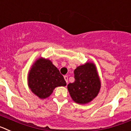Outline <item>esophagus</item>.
Instances as JSON below:
<instances>
[{"mask_svg":"<svg viewBox=\"0 0 131 131\" xmlns=\"http://www.w3.org/2000/svg\"><path fill=\"white\" fill-rule=\"evenodd\" d=\"M64 80H65L66 82H67V83H68V76H64Z\"/></svg>","mask_w":131,"mask_h":131,"instance_id":"34e87169","label":"esophagus"}]
</instances>
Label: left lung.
I'll list each match as a JSON object with an SVG mask.
<instances>
[{"mask_svg": "<svg viewBox=\"0 0 131 131\" xmlns=\"http://www.w3.org/2000/svg\"><path fill=\"white\" fill-rule=\"evenodd\" d=\"M74 73V82L67 86L72 99L80 104L91 102L97 96L101 86L95 65L87 62L77 67Z\"/></svg>", "mask_w": 131, "mask_h": 131, "instance_id": "obj_1", "label": "left lung"}]
</instances>
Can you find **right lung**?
<instances>
[{"mask_svg": "<svg viewBox=\"0 0 131 131\" xmlns=\"http://www.w3.org/2000/svg\"><path fill=\"white\" fill-rule=\"evenodd\" d=\"M28 85L39 98L49 97L57 86L67 85L64 77L55 66L47 59H39L28 76Z\"/></svg>", "mask_w": 131, "mask_h": 131, "instance_id": "add662e5", "label": "right lung"}]
</instances>
